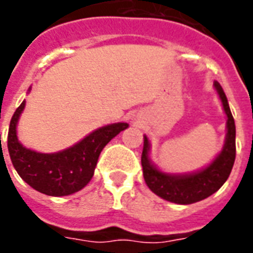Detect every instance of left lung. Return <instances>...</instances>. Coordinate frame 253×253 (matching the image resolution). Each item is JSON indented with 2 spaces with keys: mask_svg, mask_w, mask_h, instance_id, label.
I'll use <instances>...</instances> for the list:
<instances>
[{
  "mask_svg": "<svg viewBox=\"0 0 253 253\" xmlns=\"http://www.w3.org/2000/svg\"><path fill=\"white\" fill-rule=\"evenodd\" d=\"M215 88L217 90L219 98L223 103V109L227 114V136L221 152L208 167L199 172L190 173V175H171V173L162 172L150 162L148 158L150 144L147 136H144L143 152H142L144 182L148 188L154 194L161 196L162 199L178 204L196 203L215 194L228 179L236 157V143H235L236 128L223 88L217 82H215Z\"/></svg>",
  "mask_w": 253,
  "mask_h": 253,
  "instance_id": "1",
  "label": "left lung"
}]
</instances>
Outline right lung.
I'll return each mask as SVG.
<instances>
[{
  "mask_svg": "<svg viewBox=\"0 0 253 253\" xmlns=\"http://www.w3.org/2000/svg\"><path fill=\"white\" fill-rule=\"evenodd\" d=\"M24 107L25 101L11 117L7 134L9 155L19 176L34 190L49 196H66L82 190L91 180L103 147L128 127L127 123L109 125L95 130L67 150L41 154L24 147L17 138L15 127Z\"/></svg>",
  "mask_w": 253,
  "mask_h": 253,
  "instance_id": "1",
  "label": "right lung"
}]
</instances>
